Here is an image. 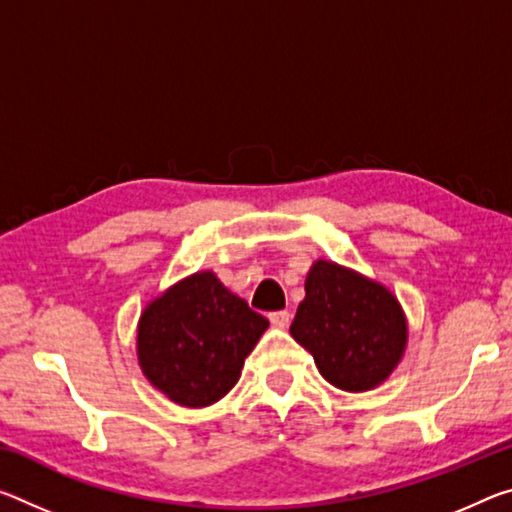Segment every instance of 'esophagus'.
Wrapping results in <instances>:
<instances>
[{"instance_id": "obj_1", "label": "esophagus", "mask_w": 512, "mask_h": 512, "mask_svg": "<svg viewBox=\"0 0 512 512\" xmlns=\"http://www.w3.org/2000/svg\"><path fill=\"white\" fill-rule=\"evenodd\" d=\"M269 319L275 328H287L289 321H291V314L287 310H280V312H271Z\"/></svg>"}]
</instances>
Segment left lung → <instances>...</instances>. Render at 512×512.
<instances>
[{
	"label": "left lung",
	"mask_w": 512,
	"mask_h": 512,
	"mask_svg": "<svg viewBox=\"0 0 512 512\" xmlns=\"http://www.w3.org/2000/svg\"><path fill=\"white\" fill-rule=\"evenodd\" d=\"M289 332L312 353L321 376L344 392L385 383L408 344V323L392 291L326 259L307 273Z\"/></svg>",
	"instance_id": "left-lung-1"
}]
</instances>
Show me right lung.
Listing matches in <instances>:
<instances>
[{
  "instance_id": "1",
  "label": "right lung",
  "mask_w": 512,
  "mask_h": 512,
  "mask_svg": "<svg viewBox=\"0 0 512 512\" xmlns=\"http://www.w3.org/2000/svg\"><path fill=\"white\" fill-rule=\"evenodd\" d=\"M266 328L216 273L198 271L145 307L136 353L152 387L184 408H205L237 385Z\"/></svg>"
}]
</instances>
